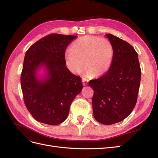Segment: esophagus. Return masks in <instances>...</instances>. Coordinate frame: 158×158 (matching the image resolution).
I'll return each mask as SVG.
<instances>
[{
	"label": "esophagus",
	"instance_id": "1",
	"mask_svg": "<svg viewBox=\"0 0 158 158\" xmlns=\"http://www.w3.org/2000/svg\"><path fill=\"white\" fill-rule=\"evenodd\" d=\"M82 83H83L84 85H86L88 84V80L86 78H82Z\"/></svg>",
	"mask_w": 158,
	"mask_h": 158
}]
</instances>
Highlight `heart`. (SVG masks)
I'll list each match as a JSON object with an SVG mask.
<instances>
[{"mask_svg":"<svg viewBox=\"0 0 158 158\" xmlns=\"http://www.w3.org/2000/svg\"><path fill=\"white\" fill-rule=\"evenodd\" d=\"M113 49L111 43L105 38L84 36L72 45L65 52L67 68L73 74H80L88 69L86 75L95 76L106 74L111 67ZM86 67H85V66Z\"/></svg>","mask_w":158,"mask_h":158,"instance_id":"heart-1","label":"heart"}]
</instances>
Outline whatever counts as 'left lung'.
Returning <instances> with one entry per match:
<instances>
[{"mask_svg": "<svg viewBox=\"0 0 158 158\" xmlns=\"http://www.w3.org/2000/svg\"><path fill=\"white\" fill-rule=\"evenodd\" d=\"M113 49L107 73L90 80L94 89L92 107L95 120L103 125L121 122L131 113L137 101L141 78L138 56L133 47L112 34H106Z\"/></svg>", "mask_w": 158, "mask_h": 158, "instance_id": "8db88e82", "label": "left lung"}]
</instances>
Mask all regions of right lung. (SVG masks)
Segmentation results:
<instances>
[{"mask_svg":"<svg viewBox=\"0 0 158 158\" xmlns=\"http://www.w3.org/2000/svg\"><path fill=\"white\" fill-rule=\"evenodd\" d=\"M77 37L53 33L26 51L21 74L26 106L36 121L56 125L67 118L71 103L82 89L81 78L65 66L66 47ZM41 69L44 74H39Z\"/></svg>","mask_w":158,"mask_h":158,"instance_id":"1","label":"right lung"}]
</instances>
